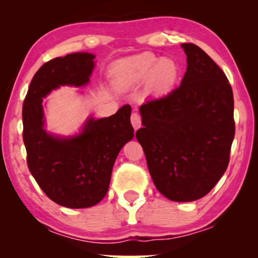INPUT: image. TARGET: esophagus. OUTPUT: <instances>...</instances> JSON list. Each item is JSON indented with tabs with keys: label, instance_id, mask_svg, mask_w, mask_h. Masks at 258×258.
Returning a JSON list of instances; mask_svg holds the SVG:
<instances>
[{
	"label": "esophagus",
	"instance_id": "esophagus-1",
	"mask_svg": "<svg viewBox=\"0 0 258 258\" xmlns=\"http://www.w3.org/2000/svg\"><path fill=\"white\" fill-rule=\"evenodd\" d=\"M131 123H132L135 131L139 130L141 127V117H140V115H138L137 112L132 113V116H131Z\"/></svg>",
	"mask_w": 258,
	"mask_h": 258
}]
</instances>
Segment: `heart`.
Listing matches in <instances>:
<instances>
[{"instance_id": "1", "label": "heart", "mask_w": 258, "mask_h": 258, "mask_svg": "<svg viewBox=\"0 0 258 258\" xmlns=\"http://www.w3.org/2000/svg\"><path fill=\"white\" fill-rule=\"evenodd\" d=\"M180 67L175 60L159 59L151 52H143L123 59L110 69L112 84L119 89H128L145 82L146 90L154 94H165L176 84Z\"/></svg>"}]
</instances>
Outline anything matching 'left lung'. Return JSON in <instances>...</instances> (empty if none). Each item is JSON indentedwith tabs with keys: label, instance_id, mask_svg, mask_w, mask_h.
Masks as SVG:
<instances>
[{
	"label": "left lung",
	"instance_id": "left-lung-1",
	"mask_svg": "<svg viewBox=\"0 0 258 258\" xmlns=\"http://www.w3.org/2000/svg\"><path fill=\"white\" fill-rule=\"evenodd\" d=\"M181 46L187 63L181 85L140 107L143 127L135 137L160 194L173 202H194L228 168L235 132L233 93L206 52L192 43Z\"/></svg>",
	"mask_w": 258,
	"mask_h": 258
}]
</instances>
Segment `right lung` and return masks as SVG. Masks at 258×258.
<instances>
[{"label":"right lung","mask_w":258,"mask_h":258,"mask_svg":"<svg viewBox=\"0 0 258 258\" xmlns=\"http://www.w3.org/2000/svg\"><path fill=\"white\" fill-rule=\"evenodd\" d=\"M94 58L78 52L47 61L34 75L23 106L29 171L47 197L68 208H86L101 202L117 156L134 137L130 104L106 118L91 117L75 137H54L44 130L43 98L61 85H86Z\"/></svg>","instance_id":"right-lung-1"}]
</instances>
